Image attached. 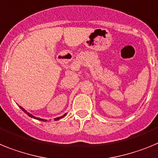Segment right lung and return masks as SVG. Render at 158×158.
I'll use <instances>...</instances> for the list:
<instances>
[{"label": "right lung", "mask_w": 158, "mask_h": 158, "mask_svg": "<svg viewBox=\"0 0 158 158\" xmlns=\"http://www.w3.org/2000/svg\"><path fill=\"white\" fill-rule=\"evenodd\" d=\"M20 106V109H21L22 110H23V111L24 112V113H25V114H28V116H29V117L32 118L38 119V120H40V121H44V122H46V121H48V120H47V119H44V118H40L35 117V116H34V115H32V114H30V113H28V112L27 111V110H24V108L22 107V106ZM66 114H67V113H66L65 114H64V115H63V116H60V117H59V118H55V120H56V121H57V120H59V119L62 118H64V116H65Z\"/></svg>", "instance_id": "right-lung-1"}]
</instances>
